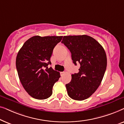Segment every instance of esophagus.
Masks as SVG:
<instances>
[{
    "mask_svg": "<svg viewBox=\"0 0 124 124\" xmlns=\"http://www.w3.org/2000/svg\"><path fill=\"white\" fill-rule=\"evenodd\" d=\"M61 73V76H63V75H64V74H65V72H61V73Z\"/></svg>",
    "mask_w": 124,
    "mask_h": 124,
    "instance_id": "esophagus-1",
    "label": "esophagus"
}]
</instances>
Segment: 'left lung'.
I'll return each instance as SVG.
<instances>
[{
  "mask_svg": "<svg viewBox=\"0 0 124 124\" xmlns=\"http://www.w3.org/2000/svg\"><path fill=\"white\" fill-rule=\"evenodd\" d=\"M62 43L69 49L74 65L80 64L79 72L72 74L66 84L68 95L76 101H84L100 86L107 68L106 52L99 42L86 35L64 36Z\"/></svg>",
  "mask_w": 124,
  "mask_h": 124,
  "instance_id": "obj_1",
  "label": "left lung"
}]
</instances>
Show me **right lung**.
<instances>
[{"instance_id": "obj_1", "label": "right lung", "mask_w": 124, "mask_h": 124, "mask_svg": "<svg viewBox=\"0 0 124 124\" xmlns=\"http://www.w3.org/2000/svg\"><path fill=\"white\" fill-rule=\"evenodd\" d=\"M62 36H34L25 42L18 51L16 65L22 85L35 99L51 96L52 88L60 77V73L47 66L55 46ZM45 67H46V69Z\"/></svg>"}]
</instances>
